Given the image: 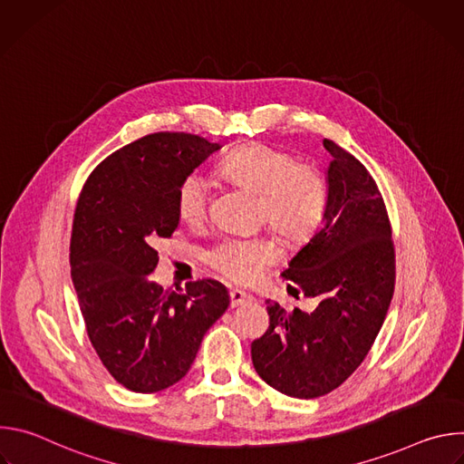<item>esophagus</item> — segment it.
Listing matches in <instances>:
<instances>
[{
  "instance_id": "34e87169",
  "label": "esophagus",
  "mask_w": 464,
  "mask_h": 464,
  "mask_svg": "<svg viewBox=\"0 0 464 464\" xmlns=\"http://www.w3.org/2000/svg\"><path fill=\"white\" fill-rule=\"evenodd\" d=\"M229 297H231V306H233V308H235V306H240V304H244V303L249 301V295H247L244 290H238V288H233V290L229 292Z\"/></svg>"
}]
</instances>
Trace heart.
I'll return each mask as SVG.
<instances>
[{
  "label": "heart",
  "instance_id": "b5f03b06",
  "mask_svg": "<svg viewBox=\"0 0 464 464\" xmlns=\"http://www.w3.org/2000/svg\"><path fill=\"white\" fill-rule=\"evenodd\" d=\"M218 172L260 194L262 217L285 238L306 240L321 224L328 187L323 174L276 147L251 143L229 152ZM209 183L204 174L190 172L183 178L176 196L178 215L187 224L202 222L208 213ZM279 258V249L266 238L229 237L208 255L211 266L237 283H251L268 264Z\"/></svg>",
  "mask_w": 464,
  "mask_h": 464
}]
</instances>
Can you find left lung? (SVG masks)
<instances>
[{"label":"left lung","mask_w":464,"mask_h":464,"mask_svg":"<svg viewBox=\"0 0 464 464\" xmlns=\"http://www.w3.org/2000/svg\"><path fill=\"white\" fill-rule=\"evenodd\" d=\"M323 147L330 156L323 224L283 272L315 308L286 312L266 301L270 326L251 343L258 376L294 399H317L358 369L394 290L391 224L378 185L351 152L330 140Z\"/></svg>","instance_id":"8db88e82"}]
</instances>
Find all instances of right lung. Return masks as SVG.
<instances>
[{
	"label": "right lung",
	"instance_id": "obj_1",
	"mask_svg": "<svg viewBox=\"0 0 464 464\" xmlns=\"http://www.w3.org/2000/svg\"><path fill=\"white\" fill-rule=\"evenodd\" d=\"M218 143L158 131L108 156L79 196L70 246L72 279L90 342L126 389L158 392L190 369L227 288L213 279L163 290L150 279L156 244L179 224V183Z\"/></svg>",
	"mask_w": 464,
	"mask_h": 464
}]
</instances>
